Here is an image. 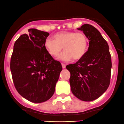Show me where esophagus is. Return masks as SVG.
I'll use <instances>...</instances> for the list:
<instances>
[{
  "label": "esophagus",
  "mask_w": 124,
  "mask_h": 124,
  "mask_svg": "<svg viewBox=\"0 0 124 124\" xmlns=\"http://www.w3.org/2000/svg\"><path fill=\"white\" fill-rule=\"evenodd\" d=\"M62 67L63 69H65L66 68V65L65 64H64V63H62Z\"/></svg>",
  "instance_id": "34e87169"
}]
</instances>
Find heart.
I'll return each instance as SVG.
<instances>
[{"label": "heart", "mask_w": 124, "mask_h": 124, "mask_svg": "<svg viewBox=\"0 0 124 124\" xmlns=\"http://www.w3.org/2000/svg\"><path fill=\"white\" fill-rule=\"evenodd\" d=\"M45 48L50 55L57 57L64 51L60 58L62 60H75L81 59L86 53L88 46V39L83 32L62 31L54 35V39L48 38L44 43Z\"/></svg>", "instance_id": "heart-1"}]
</instances>
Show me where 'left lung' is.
<instances>
[{
  "mask_svg": "<svg viewBox=\"0 0 124 124\" xmlns=\"http://www.w3.org/2000/svg\"><path fill=\"white\" fill-rule=\"evenodd\" d=\"M78 29L88 38V49L81 59L66 69L70 73V85L73 95L91 101L100 97L109 87L111 55L108 42L96 28L85 24Z\"/></svg>",
  "mask_w": 124,
  "mask_h": 124,
  "instance_id": "1",
  "label": "left lung"
}]
</instances>
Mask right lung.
I'll return each mask as SVG.
<instances>
[{
  "instance_id": "add662e5",
  "label": "right lung",
  "mask_w": 124,
  "mask_h": 124,
  "mask_svg": "<svg viewBox=\"0 0 124 124\" xmlns=\"http://www.w3.org/2000/svg\"><path fill=\"white\" fill-rule=\"evenodd\" d=\"M49 33L36 29L15 41L10 62L14 84L24 99L39 103L53 95L62 70L58 61L48 54L44 43Z\"/></svg>"
}]
</instances>
